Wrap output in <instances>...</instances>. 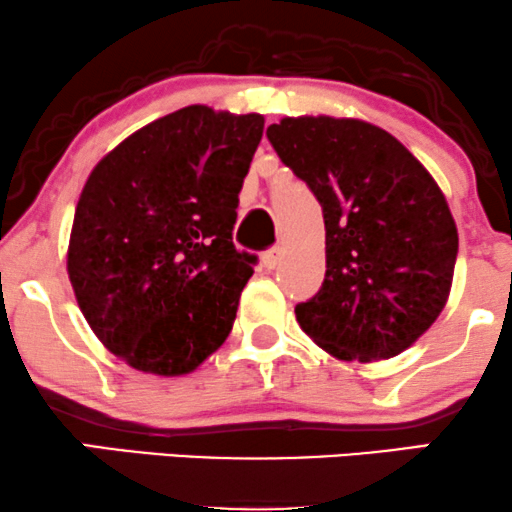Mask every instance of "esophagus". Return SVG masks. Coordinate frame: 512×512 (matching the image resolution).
Returning <instances> with one entry per match:
<instances>
[{
	"label": "esophagus",
	"instance_id": "esophagus-1",
	"mask_svg": "<svg viewBox=\"0 0 512 512\" xmlns=\"http://www.w3.org/2000/svg\"><path fill=\"white\" fill-rule=\"evenodd\" d=\"M281 260H284V250H281V248H269L262 255V264L267 269H276L281 264Z\"/></svg>",
	"mask_w": 512,
	"mask_h": 512
}]
</instances>
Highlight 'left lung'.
Wrapping results in <instances>:
<instances>
[{
	"instance_id": "1",
	"label": "left lung",
	"mask_w": 512,
	"mask_h": 512,
	"mask_svg": "<svg viewBox=\"0 0 512 512\" xmlns=\"http://www.w3.org/2000/svg\"><path fill=\"white\" fill-rule=\"evenodd\" d=\"M267 139L325 216V281L296 305L298 325L344 361L397 356L436 322L455 272L457 228L436 180L361 120L286 117Z\"/></svg>"
}]
</instances>
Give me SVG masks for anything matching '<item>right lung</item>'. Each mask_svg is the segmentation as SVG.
I'll return each mask as SVG.
<instances>
[{
  "label": "right lung",
  "mask_w": 512,
  "mask_h": 512,
  "mask_svg": "<svg viewBox=\"0 0 512 512\" xmlns=\"http://www.w3.org/2000/svg\"><path fill=\"white\" fill-rule=\"evenodd\" d=\"M262 115L190 105L115 146L76 204L67 272L96 337L156 375L195 370L231 334L257 255L233 245Z\"/></svg>",
  "instance_id": "1"
}]
</instances>
